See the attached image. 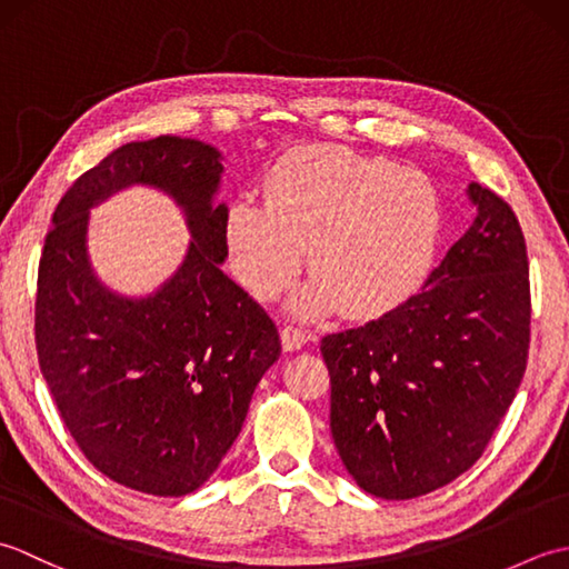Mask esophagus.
Returning a JSON list of instances; mask_svg holds the SVG:
<instances>
[{
  "instance_id": "esophagus-1",
  "label": "esophagus",
  "mask_w": 569,
  "mask_h": 569,
  "mask_svg": "<svg viewBox=\"0 0 569 569\" xmlns=\"http://www.w3.org/2000/svg\"><path fill=\"white\" fill-rule=\"evenodd\" d=\"M308 340L310 337L300 328H293V325H286V328L281 330V342H283L286 352H296V349L303 347Z\"/></svg>"
}]
</instances>
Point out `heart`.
<instances>
[{"label": "heart", "mask_w": 569, "mask_h": 569, "mask_svg": "<svg viewBox=\"0 0 569 569\" xmlns=\"http://www.w3.org/2000/svg\"><path fill=\"white\" fill-rule=\"evenodd\" d=\"M440 220L438 190L418 168L330 143L283 156L266 178V202L247 196L229 208L224 237L257 298L281 293L308 247L312 278L293 308L371 318L428 273Z\"/></svg>", "instance_id": "heart-1"}]
</instances>
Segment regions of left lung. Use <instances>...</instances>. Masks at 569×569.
Masks as SVG:
<instances>
[{"label":"left lung","mask_w":569,"mask_h":569,"mask_svg":"<svg viewBox=\"0 0 569 569\" xmlns=\"http://www.w3.org/2000/svg\"><path fill=\"white\" fill-rule=\"evenodd\" d=\"M477 217L422 291L365 328L322 337L330 430L357 485L379 499L430 493L477 462L516 398L530 345L518 217L469 186Z\"/></svg>","instance_id":"8db88e82"}]
</instances>
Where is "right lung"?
<instances>
[{
    "mask_svg": "<svg viewBox=\"0 0 569 569\" xmlns=\"http://www.w3.org/2000/svg\"><path fill=\"white\" fill-rule=\"evenodd\" d=\"M220 151L202 141L124 143L60 198L39 263L36 352L58 413L94 469L151 497L210 479L281 357L269 312L220 269ZM134 182L173 194L193 234L177 276L141 301L107 292L83 247L91 204Z\"/></svg>",
    "mask_w": 569,
    "mask_h": 569,
    "instance_id": "1",
    "label": "right lung"
}]
</instances>
